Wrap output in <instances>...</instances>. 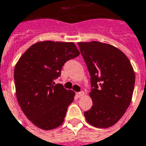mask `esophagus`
I'll use <instances>...</instances> for the list:
<instances>
[{"label":"esophagus","mask_w":146,"mask_h":146,"mask_svg":"<svg viewBox=\"0 0 146 146\" xmlns=\"http://www.w3.org/2000/svg\"><path fill=\"white\" fill-rule=\"evenodd\" d=\"M83 95H84V92H82H82H77V93H76V96H77L78 98L82 97V96Z\"/></svg>","instance_id":"esophagus-1"}]
</instances>
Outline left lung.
Returning a JSON list of instances; mask_svg holds the SVG:
<instances>
[{
  "label": "left lung",
  "instance_id": "8db88e82",
  "mask_svg": "<svg viewBox=\"0 0 146 146\" xmlns=\"http://www.w3.org/2000/svg\"><path fill=\"white\" fill-rule=\"evenodd\" d=\"M78 44L91 76L92 106L84 115L94 127H111L131 104L135 81L132 66L122 51L110 44L97 41Z\"/></svg>",
  "mask_w": 146,
  "mask_h": 146
}]
</instances>
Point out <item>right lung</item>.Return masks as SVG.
I'll use <instances>...</instances> for the list:
<instances>
[{"label":"right lung","instance_id":"right-lung-1","mask_svg":"<svg viewBox=\"0 0 146 146\" xmlns=\"http://www.w3.org/2000/svg\"><path fill=\"white\" fill-rule=\"evenodd\" d=\"M80 54L74 42L35 43L17 62L14 78L18 102L32 123L43 130L59 127L74 92L54 81L68 60Z\"/></svg>","mask_w":146,"mask_h":146}]
</instances>
